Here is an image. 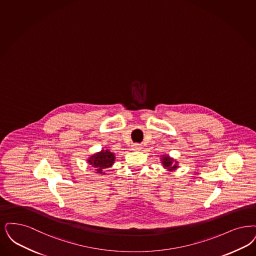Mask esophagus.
<instances>
[{
  "instance_id": "1",
  "label": "esophagus",
  "mask_w": 256,
  "mask_h": 256,
  "mask_svg": "<svg viewBox=\"0 0 256 256\" xmlns=\"http://www.w3.org/2000/svg\"><path fill=\"white\" fill-rule=\"evenodd\" d=\"M133 150H141V146L139 144H133L132 146Z\"/></svg>"
}]
</instances>
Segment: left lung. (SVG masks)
<instances>
[{"instance_id": "obj_1", "label": "left lung", "mask_w": 256, "mask_h": 256, "mask_svg": "<svg viewBox=\"0 0 256 256\" xmlns=\"http://www.w3.org/2000/svg\"><path fill=\"white\" fill-rule=\"evenodd\" d=\"M162 160V164L164 166V168H166L168 170L172 172V170H175L178 168V162L174 161L172 158H170L168 155H163Z\"/></svg>"}]
</instances>
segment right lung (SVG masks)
<instances>
[{
    "instance_id": "add662e5",
    "label": "right lung",
    "mask_w": 256,
    "mask_h": 256,
    "mask_svg": "<svg viewBox=\"0 0 256 256\" xmlns=\"http://www.w3.org/2000/svg\"><path fill=\"white\" fill-rule=\"evenodd\" d=\"M114 161H115V155L112 152H110L108 150H101L100 152L93 154L88 160V164L96 168V172L100 174H104L102 170L112 166Z\"/></svg>"
}]
</instances>
